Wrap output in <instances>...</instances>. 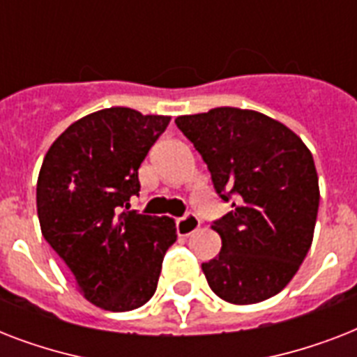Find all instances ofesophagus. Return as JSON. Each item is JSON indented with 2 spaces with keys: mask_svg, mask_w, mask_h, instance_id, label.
<instances>
[{
  "mask_svg": "<svg viewBox=\"0 0 357 357\" xmlns=\"http://www.w3.org/2000/svg\"><path fill=\"white\" fill-rule=\"evenodd\" d=\"M200 228V218L189 213V215H185V217L178 218L176 220V229H178L179 237H189L196 231V229Z\"/></svg>",
  "mask_w": 357,
  "mask_h": 357,
  "instance_id": "1",
  "label": "esophagus"
}]
</instances>
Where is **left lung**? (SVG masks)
I'll return each mask as SVG.
<instances>
[{
  "instance_id": "obj_1",
  "label": "left lung",
  "mask_w": 357,
  "mask_h": 357,
  "mask_svg": "<svg viewBox=\"0 0 357 357\" xmlns=\"http://www.w3.org/2000/svg\"><path fill=\"white\" fill-rule=\"evenodd\" d=\"M200 151L217 195L231 211L211 228L220 254L202 263L209 287L229 304L278 294L311 248L319 211V176L298 135L257 111L217 107L176 119Z\"/></svg>"
}]
</instances>
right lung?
<instances>
[{
  "mask_svg": "<svg viewBox=\"0 0 357 357\" xmlns=\"http://www.w3.org/2000/svg\"><path fill=\"white\" fill-rule=\"evenodd\" d=\"M170 116L102 109L64 129L36 181L42 235L91 304L131 311L153 296L162 257L176 243L170 217L126 211L139 167Z\"/></svg>",
  "mask_w": 357,
  "mask_h": 357,
  "instance_id": "1",
  "label": "right lung"
}]
</instances>
